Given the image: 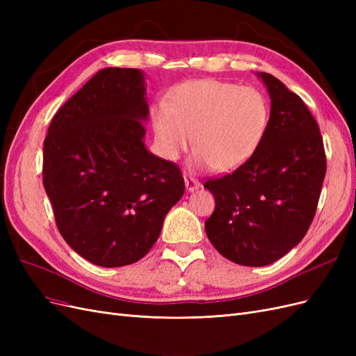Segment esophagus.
Segmentation results:
<instances>
[{"instance_id": "esophagus-1", "label": "esophagus", "mask_w": 356, "mask_h": 356, "mask_svg": "<svg viewBox=\"0 0 356 356\" xmlns=\"http://www.w3.org/2000/svg\"><path fill=\"white\" fill-rule=\"evenodd\" d=\"M184 181H186V188L190 193L191 191H196L200 187V182L197 179H195V178H191V177H186Z\"/></svg>"}]
</instances>
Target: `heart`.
<instances>
[{"mask_svg":"<svg viewBox=\"0 0 356 356\" xmlns=\"http://www.w3.org/2000/svg\"><path fill=\"white\" fill-rule=\"evenodd\" d=\"M270 120L266 96L254 88L220 80L178 86L170 105L154 106L152 122L157 152L177 160L191 143L190 166L229 172L243 165L263 143Z\"/></svg>","mask_w":356,"mask_h":356,"instance_id":"1","label":"heart"}]
</instances>
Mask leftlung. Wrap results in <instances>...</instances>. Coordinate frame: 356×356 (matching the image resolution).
<instances>
[{"mask_svg":"<svg viewBox=\"0 0 356 356\" xmlns=\"http://www.w3.org/2000/svg\"><path fill=\"white\" fill-rule=\"evenodd\" d=\"M257 77L270 96L263 143L232 174L203 186L215 197L208 239L227 260L250 267L275 263L305 238L327 170L319 126L305 102L272 74Z\"/></svg>","mask_w":356,"mask_h":356,"instance_id":"left-lung-1","label":"left lung"}]
</instances>
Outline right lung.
Returning <instances> with one entry per match:
<instances>
[{
	"instance_id": "1",
	"label": "right lung",
	"mask_w": 356,
	"mask_h": 356,
	"mask_svg": "<svg viewBox=\"0 0 356 356\" xmlns=\"http://www.w3.org/2000/svg\"><path fill=\"white\" fill-rule=\"evenodd\" d=\"M148 113L144 72L105 68L58 110L44 139L42 184L58 229L96 266L141 260L184 195L179 168L144 144Z\"/></svg>"
}]
</instances>
